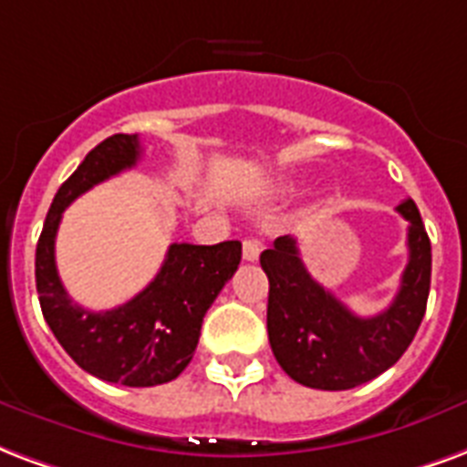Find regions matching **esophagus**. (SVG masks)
<instances>
[{
  "label": "esophagus",
  "mask_w": 467,
  "mask_h": 467,
  "mask_svg": "<svg viewBox=\"0 0 467 467\" xmlns=\"http://www.w3.org/2000/svg\"><path fill=\"white\" fill-rule=\"evenodd\" d=\"M260 252H262L260 240H254V237H247V240L243 243V257L247 262L257 260V257H260Z\"/></svg>",
  "instance_id": "1"
}]
</instances>
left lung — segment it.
<instances>
[{"label": "left lung", "instance_id": "left-lung-1", "mask_svg": "<svg viewBox=\"0 0 467 467\" xmlns=\"http://www.w3.org/2000/svg\"><path fill=\"white\" fill-rule=\"evenodd\" d=\"M409 220V265L399 295L376 317H358L306 272L295 237H277L260 254L269 279L267 334L289 379L319 391H347L391 368L423 321L431 289V240L413 200L400 202Z\"/></svg>", "mask_w": 467, "mask_h": 467}]
</instances>
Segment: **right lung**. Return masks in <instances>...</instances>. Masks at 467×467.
Segmentation results:
<instances>
[{
    "instance_id": "right-lung-1",
    "label": "right lung",
    "mask_w": 467,
    "mask_h": 467,
    "mask_svg": "<svg viewBox=\"0 0 467 467\" xmlns=\"http://www.w3.org/2000/svg\"><path fill=\"white\" fill-rule=\"evenodd\" d=\"M140 158L138 136L106 138L58 188L36 244V292L58 344L84 371L120 386H158L182 374L200 339L202 317L243 260V244L172 243L161 272L130 302L88 312L71 302L54 260L61 215L78 195Z\"/></svg>"
}]
</instances>
